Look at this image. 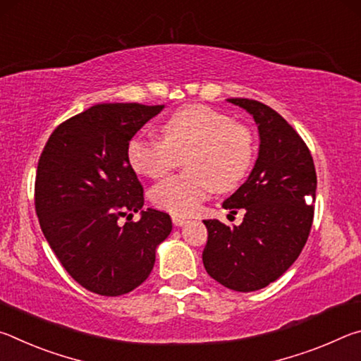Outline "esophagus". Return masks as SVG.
Segmentation results:
<instances>
[{
    "instance_id": "34e87169",
    "label": "esophagus",
    "mask_w": 361,
    "mask_h": 361,
    "mask_svg": "<svg viewBox=\"0 0 361 361\" xmlns=\"http://www.w3.org/2000/svg\"><path fill=\"white\" fill-rule=\"evenodd\" d=\"M172 221H173L175 226H185L188 223V218L180 216V215H173L172 216Z\"/></svg>"
}]
</instances>
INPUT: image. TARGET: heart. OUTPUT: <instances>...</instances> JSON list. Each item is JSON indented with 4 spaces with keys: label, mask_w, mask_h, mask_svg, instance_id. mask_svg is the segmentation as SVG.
Listing matches in <instances>:
<instances>
[{
    "label": "heart",
    "mask_w": 361,
    "mask_h": 361,
    "mask_svg": "<svg viewBox=\"0 0 361 361\" xmlns=\"http://www.w3.org/2000/svg\"><path fill=\"white\" fill-rule=\"evenodd\" d=\"M161 140L133 137L127 161L137 173L161 178L186 154V173L170 176L151 189V200L173 215H191L213 189L228 192L255 162V133L247 124L205 105H186L159 127Z\"/></svg>",
    "instance_id": "b5f03b06"
}]
</instances>
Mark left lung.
I'll list each match as a JSON object with an SVG mask.
<instances>
[{
    "instance_id": "left-lung-1",
    "label": "left lung",
    "mask_w": 361,
    "mask_h": 361,
    "mask_svg": "<svg viewBox=\"0 0 361 361\" xmlns=\"http://www.w3.org/2000/svg\"><path fill=\"white\" fill-rule=\"evenodd\" d=\"M229 102L258 124L259 154L248 180L223 204L231 213L245 210L242 224L205 219L202 261L216 282L248 293L276 282L302 252L314 221L317 173L307 145L277 111L250 99Z\"/></svg>"
}]
</instances>
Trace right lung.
Returning a JSON list of instances; mask_svg holds the SVG:
<instances>
[{
  "label": "right lung",
  "instance_id": "1",
  "mask_svg": "<svg viewBox=\"0 0 361 361\" xmlns=\"http://www.w3.org/2000/svg\"><path fill=\"white\" fill-rule=\"evenodd\" d=\"M164 105L102 103L51 133L35 180L42 234L65 271L85 290L121 296L152 271L156 247L172 231L169 213L148 209L127 161V145ZM127 216L124 226L118 219Z\"/></svg>",
  "mask_w": 361,
  "mask_h": 361
}]
</instances>
